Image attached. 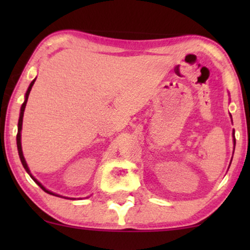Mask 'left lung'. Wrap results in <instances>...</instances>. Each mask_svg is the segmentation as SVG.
Segmentation results:
<instances>
[{"instance_id": "left-lung-1", "label": "left lung", "mask_w": 250, "mask_h": 250, "mask_svg": "<svg viewBox=\"0 0 250 250\" xmlns=\"http://www.w3.org/2000/svg\"><path fill=\"white\" fill-rule=\"evenodd\" d=\"M233 135H234V133H233ZM234 143H235V140H234Z\"/></svg>"}]
</instances>
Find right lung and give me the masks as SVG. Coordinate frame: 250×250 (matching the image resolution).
<instances>
[{
    "mask_svg": "<svg viewBox=\"0 0 250 250\" xmlns=\"http://www.w3.org/2000/svg\"><path fill=\"white\" fill-rule=\"evenodd\" d=\"M36 80V78H35ZM35 80H34L32 83H30V85H29V87H28V90H27V92H26V97H25V102H23L22 104V105H21V109H20V116H19V122H18V133H17V146H18V152H19V157H20V160H21V164H22V166H23V168H25L26 170H27V173L29 174L30 175V177H32V179L35 181V183L37 184V186H40L41 187V189H43L44 191H45V192H47V193H50V194H54V196H57V197H59L58 196V194H56V193H53V192H51V191H49V190H46L45 188H44L42 184H41L39 181H37L35 177H34L32 174L29 173V168H28V166H27V163H26V160H25V158H23V155H22V149H21V141H20V136H21V134H20V131H21V126H22V117H23V111H25V108H26V104H27V100H28V95H29V93H30V90H32V87H33V85H34V82H35Z\"/></svg>",
    "mask_w": 250,
    "mask_h": 250,
    "instance_id": "obj_1",
    "label": "right lung"
}]
</instances>
